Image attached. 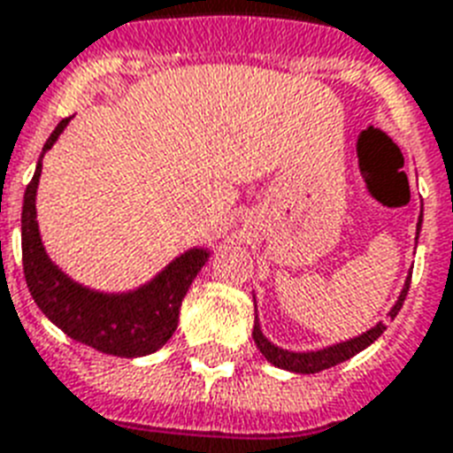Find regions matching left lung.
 I'll return each mask as SVG.
<instances>
[{"mask_svg": "<svg viewBox=\"0 0 453 453\" xmlns=\"http://www.w3.org/2000/svg\"><path fill=\"white\" fill-rule=\"evenodd\" d=\"M421 219H423V211H421ZM421 219H418V226H416V240H418V230H421ZM409 284H411V275L407 277V282H404V289H402L400 298L397 303L393 305L390 310V319L397 317L400 312L402 303L407 298V291H409ZM386 331V324L379 322L373 329H369L366 334L357 338H350V341H345V343H336V345H329V348H324V350H315V352H291V350H282V348H277L268 341V338L263 336L261 331V324L258 319L254 322V341L258 345V350L265 355L270 365L280 366V369H287V372H296V373H317V372H324V369H329V366H336L345 359L355 357L357 352H362L365 348L376 341Z\"/></svg>", "mask_w": 453, "mask_h": 453, "instance_id": "1", "label": "left lung"}]
</instances>
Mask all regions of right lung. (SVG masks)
Returning a JSON list of instances; mask_svg holds the SVG:
<instances>
[{
    "label": "right lung",
    "mask_w": 453,
    "mask_h": 453,
    "mask_svg": "<svg viewBox=\"0 0 453 453\" xmlns=\"http://www.w3.org/2000/svg\"><path fill=\"white\" fill-rule=\"evenodd\" d=\"M70 122L65 117L53 129L46 150H51L56 138ZM42 157H39L35 176L25 188L23 216V273L27 289L39 305V310L51 319L60 331L80 343L117 357H143L159 350L178 326V312L192 280L209 258L206 249H190L176 261L169 263L159 275L145 287L129 294H101L81 284L73 282L65 273H60L46 256L37 227V197L39 176H42Z\"/></svg>",
    "instance_id": "add662e5"
}]
</instances>
